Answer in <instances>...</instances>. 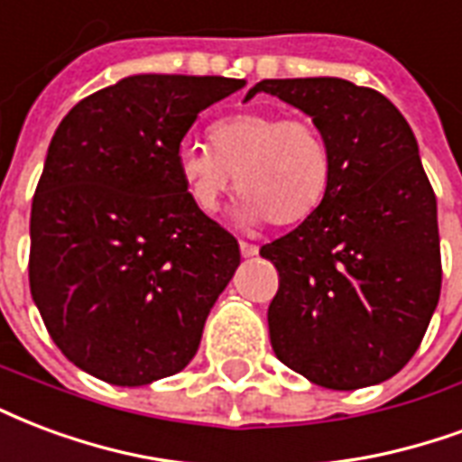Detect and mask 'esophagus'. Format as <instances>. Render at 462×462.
<instances>
[{"label": "esophagus", "mask_w": 462, "mask_h": 462, "mask_svg": "<svg viewBox=\"0 0 462 462\" xmlns=\"http://www.w3.org/2000/svg\"><path fill=\"white\" fill-rule=\"evenodd\" d=\"M240 252H242V257H254L259 249H257V245H249V242L242 240L240 242Z\"/></svg>", "instance_id": "1"}]
</instances>
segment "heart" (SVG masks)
I'll return each instance as SVG.
<instances>
[{
    "mask_svg": "<svg viewBox=\"0 0 462 462\" xmlns=\"http://www.w3.org/2000/svg\"><path fill=\"white\" fill-rule=\"evenodd\" d=\"M210 145L179 152L183 188L198 210L213 215L235 186L245 220L291 227L309 220L333 183V149L323 129L306 117L279 112H237L210 126Z\"/></svg>",
    "mask_w": 462,
    "mask_h": 462,
    "instance_id": "1",
    "label": "heart"
}]
</instances>
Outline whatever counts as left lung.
<instances>
[{"mask_svg": "<svg viewBox=\"0 0 462 462\" xmlns=\"http://www.w3.org/2000/svg\"><path fill=\"white\" fill-rule=\"evenodd\" d=\"M313 117L333 149L326 200L259 249L279 272L269 303L276 357L313 384L360 389L419 350L440 296L436 193L411 126L372 88L340 78L262 80Z\"/></svg>", "mask_w": 462, "mask_h": 462, "instance_id": "8db88e82", "label": "left lung"}]
</instances>
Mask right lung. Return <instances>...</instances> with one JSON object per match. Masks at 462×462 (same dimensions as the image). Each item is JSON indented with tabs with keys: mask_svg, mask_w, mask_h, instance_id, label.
Here are the masks:
<instances>
[{
	"mask_svg": "<svg viewBox=\"0 0 462 462\" xmlns=\"http://www.w3.org/2000/svg\"><path fill=\"white\" fill-rule=\"evenodd\" d=\"M245 88L220 75H132L92 92L51 139L31 203L29 286L58 350L142 387L193 360L240 245L183 188L196 117Z\"/></svg>",
	"mask_w": 462,
	"mask_h": 462,
	"instance_id": "obj_1",
	"label": "right lung"
}]
</instances>
